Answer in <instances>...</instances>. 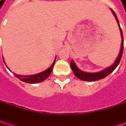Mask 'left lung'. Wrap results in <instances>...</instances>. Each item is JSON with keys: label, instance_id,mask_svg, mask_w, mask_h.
<instances>
[{"label": "left lung", "instance_id": "obj_1", "mask_svg": "<svg viewBox=\"0 0 126 126\" xmlns=\"http://www.w3.org/2000/svg\"><path fill=\"white\" fill-rule=\"evenodd\" d=\"M112 13L114 15L115 18H116V20L118 23V25H119V28H120V33H121V36H122V44H121V49H120V52L119 54V56L117 57V60L115 61V62L114 63L112 66H110V68L101 71V72H98V73H86V72H84L81 70H79L76 64L74 63V61H71V63H70V65H71V69L73 70V72L74 74H75V76L77 77H78L79 79L83 80V81H96V80H99V79H104L107 76H108L110 74H111L114 70L117 68V66L119 65L120 61L121 60V58H122V55H123V32H122V29L120 26V24H119V21L117 19V17L116 16V14L114 13L113 10Z\"/></svg>", "mask_w": 126, "mask_h": 126}]
</instances>
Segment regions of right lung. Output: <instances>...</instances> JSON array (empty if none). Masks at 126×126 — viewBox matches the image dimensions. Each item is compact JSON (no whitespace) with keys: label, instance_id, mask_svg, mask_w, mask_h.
<instances>
[{"label":"right lung","instance_id":"add662e5","mask_svg":"<svg viewBox=\"0 0 126 126\" xmlns=\"http://www.w3.org/2000/svg\"><path fill=\"white\" fill-rule=\"evenodd\" d=\"M55 63V60L53 62L52 65L46 71L41 72L37 74H34V75H30V76H21V75H16L14 74V75L16 76V77L19 78L21 81L24 82H27V83H30V84H36L38 83L41 82H43L44 80H45L47 78H48L50 76L51 72L52 71L54 65Z\"/></svg>","mask_w":126,"mask_h":126}]
</instances>
